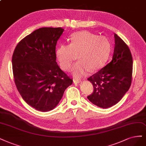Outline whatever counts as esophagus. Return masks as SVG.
Instances as JSON below:
<instances>
[{"instance_id": "1", "label": "esophagus", "mask_w": 146, "mask_h": 146, "mask_svg": "<svg viewBox=\"0 0 146 146\" xmlns=\"http://www.w3.org/2000/svg\"><path fill=\"white\" fill-rule=\"evenodd\" d=\"M73 82H74V83H75V84H77L80 82V80H78V79H74Z\"/></svg>"}]
</instances>
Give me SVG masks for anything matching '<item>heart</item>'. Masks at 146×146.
Listing matches in <instances>:
<instances>
[{
    "mask_svg": "<svg viewBox=\"0 0 146 146\" xmlns=\"http://www.w3.org/2000/svg\"><path fill=\"white\" fill-rule=\"evenodd\" d=\"M68 44H61L56 49V57L61 68L64 71L71 69L77 78L86 75L89 70L95 71L102 68L109 57L111 43L105 36H98L88 31H80L71 36Z\"/></svg>",
    "mask_w": 146,
    "mask_h": 146,
    "instance_id": "obj_1",
    "label": "heart"
}]
</instances>
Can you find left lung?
<instances>
[{
  "instance_id": "obj_1",
  "label": "left lung",
  "mask_w": 146,
  "mask_h": 146,
  "mask_svg": "<svg viewBox=\"0 0 146 146\" xmlns=\"http://www.w3.org/2000/svg\"><path fill=\"white\" fill-rule=\"evenodd\" d=\"M115 36V48L112 61L88 78L94 87L88 99L103 109L118 103L132 83L133 59L127 44Z\"/></svg>"
}]
</instances>
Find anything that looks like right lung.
<instances>
[{
	"label": "right lung",
	"instance_id": "obj_1",
	"mask_svg": "<svg viewBox=\"0 0 146 146\" xmlns=\"http://www.w3.org/2000/svg\"><path fill=\"white\" fill-rule=\"evenodd\" d=\"M64 29L39 28L20 41L13 57L15 84L22 98L39 111L52 110L73 80L56 62V46Z\"/></svg>",
	"mask_w": 146,
	"mask_h": 146
}]
</instances>
